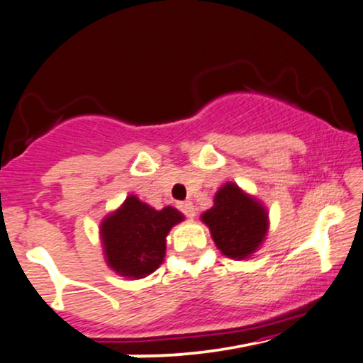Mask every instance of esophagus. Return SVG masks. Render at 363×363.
Instances as JSON below:
<instances>
[{
  "mask_svg": "<svg viewBox=\"0 0 363 363\" xmlns=\"http://www.w3.org/2000/svg\"><path fill=\"white\" fill-rule=\"evenodd\" d=\"M179 209H181V211L184 213L187 218H194V215H196L194 206L191 201H182V203H179Z\"/></svg>",
  "mask_w": 363,
  "mask_h": 363,
  "instance_id": "obj_1",
  "label": "esophagus"
}]
</instances>
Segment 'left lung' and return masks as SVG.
<instances>
[{"label":"left lung","mask_w":363,"mask_h":363,"mask_svg":"<svg viewBox=\"0 0 363 363\" xmlns=\"http://www.w3.org/2000/svg\"><path fill=\"white\" fill-rule=\"evenodd\" d=\"M201 218L211 230L216 247L231 259H245L267 233L265 209L231 182L218 191L215 206Z\"/></svg>","instance_id":"8db88e82"}]
</instances>
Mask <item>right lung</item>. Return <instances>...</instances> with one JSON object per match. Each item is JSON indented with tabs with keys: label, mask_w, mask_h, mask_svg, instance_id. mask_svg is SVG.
<instances>
[{
	"label": "right lung",
	"mask_w": 363,
	"mask_h": 363,
	"mask_svg": "<svg viewBox=\"0 0 363 363\" xmlns=\"http://www.w3.org/2000/svg\"><path fill=\"white\" fill-rule=\"evenodd\" d=\"M184 220L176 208L155 211L128 196L118 211L103 221L101 238L108 265L123 277H145L162 264L165 237Z\"/></svg>",
	"instance_id": "1"
}]
</instances>
